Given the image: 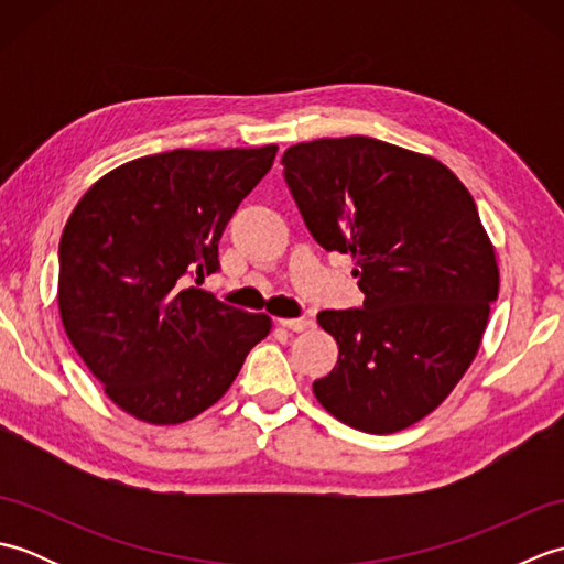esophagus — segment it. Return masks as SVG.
<instances>
[{"label": "esophagus", "mask_w": 564, "mask_h": 564, "mask_svg": "<svg viewBox=\"0 0 564 564\" xmlns=\"http://www.w3.org/2000/svg\"><path fill=\"white\" fill-rule=\"evenodd\" d=\"M279 325L283 327V329H291V332H305L307 327H310V319H305V317H295V319H279Z\"/></svg>", "instance_id": "obj_1"}]
</instances>
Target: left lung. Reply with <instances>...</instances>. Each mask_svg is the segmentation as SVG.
Wrapping results in <instances>:
<instances>
[{"label": "left lung", "mask_w": 564, "mask_h": 564, "mask_svg": "<svg viewBox=\"0 0 564 564\" xmlns=\"http://www.w3.org/2000/svg\"><path fill=\"white\" fill-rule=\"evenodd\" d=\"M283 166L307 230L351 254L366 295L317 317L339 346L317 402L366 434L416 424L475 361L499 293L470 191L436 158L366 135L297 142Z\"/></svg>", "instance_id": "left-lung-1"}]
</instances>
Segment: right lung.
I'll return each instance as SVG.
<instances>
[{
    "label": "right lung",
    "instance_id": "add662e5",
    "mask_svg": "<svg viewBox=\"0 0 564 564\" xmlns=\"http://www.w3.org/2000/svg\"><path fill=\"white\" fill-rule=\"evenodd\" d=\"M279 145L172 150L104 174L59 239L57 307L111 402L184 424L230 390L271 317L225 305L186 275L218 271V242Z\"/></svg>",
    "mask_w": 564,
    "mask_h": 564
}]
</instances>
